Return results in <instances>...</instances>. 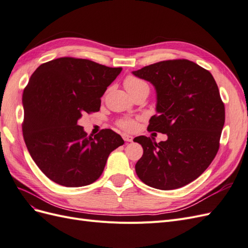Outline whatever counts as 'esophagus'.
Instances as JSON below:
<instances>
[{
  "label": "esophagus",
  "mask_w": 248,
  "mask_h": 248,
  "mask_svg": "<svg viewBox=\"0 0 248 248\" xmlns=\"http://www.w3.org/2000/svg\"><path fill=\"white\" fill-rule=\"evenodd\" d=\"M122 138L125 141H132V140H133V138L127 133H122Z\"/></svg>",
  "instance_id": "obj_1"
}]
</instances>
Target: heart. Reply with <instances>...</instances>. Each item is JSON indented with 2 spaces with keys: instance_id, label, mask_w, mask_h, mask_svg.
I'll return each instance as SVG.
<instances>
[{
  "instance_id": "heart-1",
  "label": "heart",
  "mask_w": 248,
  "mask_h": 248,
  "mask_svg": "<svg viewBox=\"0 0 248 248\" xmlns=\"http://www.w3.org/2000/svg\"><path fill=\"white\" fill-rule=\"evenodd\" d=\"M124 86L129 93L136 92V91H138V90L142 89V88L149 89V86L145 80H142L137 77H132V76H129L125 78ZM117 125L125 130H133L134 128H136L137 122L134 121L133 119H121L117 122Z\"/></svg>"
}]
</instances>
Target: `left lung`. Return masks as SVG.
<instances>
[{"label":"left lung","instance_id":"left-lung-1","mask_svg":"<svg viewBox=\"0 0 248 248\" xmlns=\"http://www.w3.org/2000/svg\"><path fill=\"white\" fill-rule=\"evenodd\" d=\"M133 74L157 92L158 114L150 119L148 131L168 136L158 144L150 137L133 140L144 150L137 175L157 189L180 188L199 178L218 152L226 119L218 87L208 70L185 59L145 66Z\"/></svg>","mask_w":248,"mask_h":248}]
</instances>
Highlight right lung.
<instances>
[{
	"mask_svg": "<svg viewBox=\"0 0 248 248\" xmlns=\"http://www.w3.org/2000/svg\"><path fill=\"white\" fill-rule=\"evenodd\" d=\"M122 68L64 57L41 64L22 94V134L28 151L51 181L66 187L98 179L111 151L124 144L120 134L102 129L88 136L82 114L100 109V97Z\"/></svg>",
	"mask_w": 248,
	"mask_h": 248,
	"instance_id": "1",
	"label": "right lung"
}]
</instances>
